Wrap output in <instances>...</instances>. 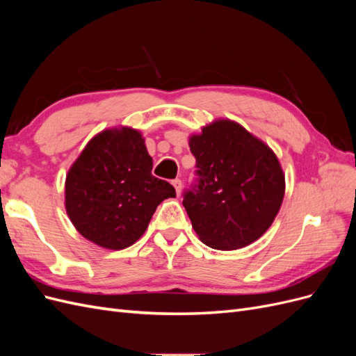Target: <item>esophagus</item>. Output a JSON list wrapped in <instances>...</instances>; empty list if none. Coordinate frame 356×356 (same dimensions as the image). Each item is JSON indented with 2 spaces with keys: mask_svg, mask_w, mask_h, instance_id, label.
Listing matches in <instances>:
<instances>
[{
  "mask_svg": "<svg viewBox=\"0 0 356 356\" xmlns=\"http://www.w3.org/2000/svg\"><path fill=\"white\" fill-rule=\"evenodd\" d=\"M172 186H174L175 187V191H177V195L179 196L181 195V190H182V182H181V179H174V181H172Z\"/></svg>",
  "mask_w": 356,
  "mask_h": 356,
  "instance_id": "obj_1",
  "label": "esophagus"
}]
</instances>
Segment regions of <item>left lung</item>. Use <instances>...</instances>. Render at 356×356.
Wrapping results in <instances>:
<instances>
[{
    "instance_id": "8db88e82",
    "label": "left lung",
    "mask_w": 356,
    "mask_h": 356,
    "mask_svg": "<svg viewBox=\"0 0 356 356\" xmlns=\"http://www.w3.org/2000/svg\"><path fill=\"white\" fill-rule=\"evenodd\" d=\"M188 145L197 179L182 204L199 239L229 251L261 238L285 195V175L270 147L232 120L204 126Z\"/></svg>"
}]
</instances>
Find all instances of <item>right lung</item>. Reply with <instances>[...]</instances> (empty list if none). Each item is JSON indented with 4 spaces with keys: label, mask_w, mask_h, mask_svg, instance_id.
Returning <instances> with one entry per match:
<instances>
[{
    "label": "right lung",
    "mask_w": 356,
    "mask_h": 356,
    "mask_svg": "<svg viewBox=\"0 0 356 356\" xmlns=\"http://www.w3.org/2000/svg\"><path fill=\"white\" fill-rule=\"evenodd\" d=\"M152 169L153 159L135 129H108L93 136L65 181V208L74 227L106 250L134 245L159 204L177 196Z\"/></svg>",
    "instance_id": "1"
}]
</instances>
